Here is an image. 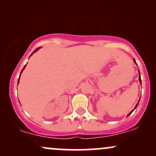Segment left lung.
Instances as JSON below:
<instances>
[{"label": "left lung", "instance_id": "8db88e82", "mask_svg": "<svg viewBox=\"0 0 156 156\" xmlns=\"http://www.w3.org/2000/svg\"><path fill=\"white\" fill-rule=\"evenodd\" d=\"M133 61H134V62H135V63H136V61H135V59H134ZM139 81H140V83H141V77H140V73H139ZM139 101H140V100H139ZM138 104H139V103H137V104H136V105L135 108H136V107H137V105H138ZM135 108H134V109H135ZM134 109H133V111H132V112H130V113H129V114H128V116H129V115H130V114H131V113L133 112V111H134Z\"/></svg>", "mask_w": 156, "mask_h": 156}]
</instances>
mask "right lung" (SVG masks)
<instances>
[{"label": "right lung", "instance_id": "1", "mask_svg": "<svg viewBox=\"0 0 156 156\" xmlns=\"http://www.w3.org/2000/svg\"><path fill=\"white\" fill-rule=\"evenodd\" d=\"M38 49H39V48H37V49H36V50H35V51H34V52H33V53H32V54H33V53H34V52H36V51H37V50H38ZM32 54H31V55H32ZM26 66H25V67H23V69H22V71H21V73H22V72H23V69H25V67H26ZM21 73H20V74H21ZM19 80H20V78H19ZM19 80H18V83H19ZM18 83H17V85H18Z\"/></svg>", "mask_w": 156, "mask_h": 156}]
</instances>
